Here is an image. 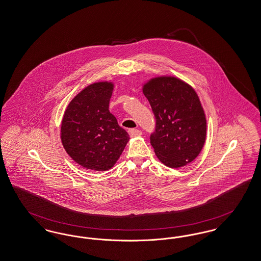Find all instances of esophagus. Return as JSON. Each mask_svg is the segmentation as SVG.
Returning <instances> with one entry per match:
<instances>
[{"mask_svg":"<svg viewBox=\"0 0 261 261\" xmlns=\"http://www.w3.org/2000/svg\"><path fill=\"white\" fill-rule=\"evenodd\" d=\"M128 133H129L130 137H135V136H139L142 134V132H141L140 130H138V129H134V128L129 129V130H128Z\"/></svg>","mask_w":261,"mask_h":261,"instance_id":"obj_1","label":"esophagus"}]
</instances>
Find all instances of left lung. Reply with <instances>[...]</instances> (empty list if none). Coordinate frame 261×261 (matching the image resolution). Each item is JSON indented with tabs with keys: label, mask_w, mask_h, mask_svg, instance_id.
<instances>
[{
	"label": "left lung",
	"mask_w": 261,
	"mask_h": 261,
	"mask_svg": "<svg viewBox=\"0 0 261 261\" xmlns=\"http://www.w3.org/2000/svg\"><path fill=\"white\" fill-rule=\"evenodd\" d=\"M155 119L150 144L158 159L178 168L198 156L206 140L207 123L196 92L176 77L161 76L144 87Z\"/></svg>",
	"instance_id": "1"
}]
</instances>
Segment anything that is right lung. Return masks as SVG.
Returning a JSON list of instances; mask_svg holds the SVG:
<instances>
[{
    "mask_svg": "<svg viewBox=\"0 0 261 261\" xmlns=\"http://www.w3.org/2000/svg\"><path fill=\"white\" fill-rule=\"evenodd\" d=\"M113 84L97 83L84 88L63 117L61 140L67 153L83 167L106 171L115 165L129 135L109 111Z\"/></svg>",
    "mask_w": 261,
    "mask_h": 261,
    "instance_id": "1",
    "label": "right lung"
}]
</instances>
